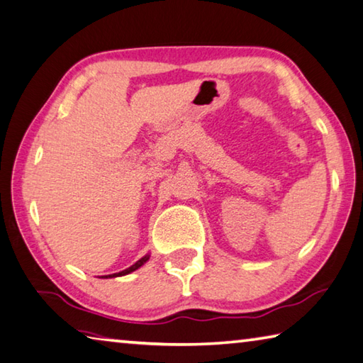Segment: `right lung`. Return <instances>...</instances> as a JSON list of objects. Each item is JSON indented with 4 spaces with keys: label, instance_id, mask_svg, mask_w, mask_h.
<instances>
[{
    "label": "right lung",
    "instance_id": "add662e5",
    "mask_svg": "<svg viewBox=\"0 0 363 363\" xmlns=\"http://www.w3.org/2000/svg\"><path fill=\"white\" fill-rule=\"evenodd\" d=\"M149 254L147 255H144L143 259H140L138 260L135 265H131L130 268H127V269H123V272H118V273H114V274H108V276H104V278H117V276H125V274H128V273H131V272H135V269H138L140 267H143L144 263H146L147 260H149Z\"/></svg>",
    "mask_w": 363,
    "mask_h": 363
}]
</instances>
